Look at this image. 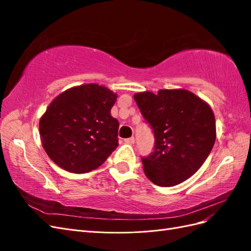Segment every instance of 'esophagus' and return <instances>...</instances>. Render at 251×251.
Segmentation results:
<instances>
[{"label":"esophagus","instance_id":"1","mask_svg":"<svg viewBox=\"0 0 251 251\" xmlns=\"http://www.w3.org/2000/svg\"><path fill=\"white\" fill-rule=\"evenodd\" d=\"M125 142H126V143H128V144H134V143H135V138H134V137L126 138V139H125Z\"/></svg>","mask_w":251,"mask_h":251}]
</instances>
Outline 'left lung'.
I'll return each mask as SVG.
<instances>
[{"label":"left lung","instance_id":"1","mask_svg":"<svg viewBox=\"0 0 251 251\" xmlns=\"http://www.w3.org/2000/svg\"><path fill=\"white\" fill-rule=\"evenodd\" d=\"M134 100L153 128L154 151L141 158L146 176L158 186L185 181L198 171L216 141V120L209 105L187 90L141 92Z\"/></svg>","mask_w":251,"mask_h":251}]
</instances>
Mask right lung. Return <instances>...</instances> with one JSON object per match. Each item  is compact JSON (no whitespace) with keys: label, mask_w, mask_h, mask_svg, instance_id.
I'll return each mask as SVG.
<instances>
[{"label":"right lung","mask_w":251,"mask_h":251,"mask_svg":"<svg viewBox=\"0 0 251 251\" xmlns=\"http://www.w3.org/2000/svg\"><path fill=\"white\" fill-rule=\"evenodd\" d=\"M117 95L97 83L60 93L40 120L43 148L59 168L75 174L100 166L118 147V120L111 116Z\"/></svg>","instance_id":"obj_1"}]
</instances>
